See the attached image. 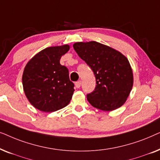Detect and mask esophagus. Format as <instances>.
Masks as SVG:
<instances>
[{"label": "esophagus", "instance_id": "34e87169", "mask_svg": "<svg viewBox=\"0 0 160 160\" xmlns=\"http://www.w3.org/2000/svg\"><path fill=\"white\" fill-rule=\"evenodd\" d=\"M81 84H82V82H81V81H78V82H76L75 83V86L76 88H80Z\"/></svg>", "mask_w": 160, "mask_h": 160}]
</instances>
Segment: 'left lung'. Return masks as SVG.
Instances as JSON below:
<instances>
[{
    "label": "left lung",
    "mask_w": 160,
    "mask_h": 160,
    "mask_svg": "<svg viewBox=\"0 0 160 160\" xmlns=\"http://www.w3.org/2000/svg\"><path fill=\"white\" fill-rule=\"evenodd\" d=\"M73 47L95 74L97 84L87 95L89 103L105 111L123 106L134 81L128 59L118 50L97 41L76 42Z\"/></svg>",
    "instance_id": "left-lung-1"
}]
</instances>
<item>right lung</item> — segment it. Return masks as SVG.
<instances>
[{
  "mask_svg": "<svg viewBox=\"0 0 160 160\" xmlns=\"http://www.w3.org/2000/svg\"><path fill=\"white\" fill-rule=\"evenodd\" d=\"M70 49L68 44L41 50L26 64L22 86L30 103L39 111L53 112L67 106L74 92L68 70L61 65V57Z\"/></svg>",
  "mask_w": 160,
  "mask_h": 160,
  "instance_id": "add662e5",
  "label": "right lung"
}]
</instances>
